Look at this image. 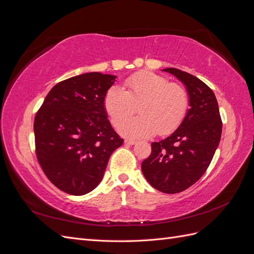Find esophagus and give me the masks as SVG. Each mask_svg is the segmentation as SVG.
I'll use <instances>...</instances> for the list:
<instances>
[{
  "mask_svg": "<svg viewBox=\"0 0 254 254\" xmlns=\"http://www.w3.org/2000/svg\"><path fill=\"white\" fill-rule=\"evenodd\" d=\"M125 144H128V145H134L135 144V141L134 140H125Z\"/></svg>",
  "mask_w": 254,
  "mask_h": 254,
  "instance_id": "1",
  "label": "esophagus"
}]
</instances>
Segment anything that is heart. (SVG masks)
<instances>
[{"instance_id": "1", "label": "heart", "mask_w": 254, "mask_h": 254, "mask_svg": "<svg viewBox=\"0 0 254 254\" xmlns=\"http://www.w3.org/2000/svg\"><path fill=\"white\" fill-rule=\"evenodd\" d=\"M124 88L112 86L107 90L104 108L112 125L118 127L121 124L120 133L130 139L149 137L157 132L170 134L188 113V92L178 83L168 82L164 76L140 72L127 78ZM136 105L139 106L140 117L127 121Z\"/></svg>"}]
</instances>
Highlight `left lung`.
Wrapping results in <instances>:
<instances>
[{"mask_svg": "<svg viewBox=\"0 0 254 254\" xmlns=\"http://www.w3.org/2000/svg\"><path fill=\"white\" fill-rule=\"evenodd\" d=\"M162 71L186 86L190 108L174 133L151 143L150 156L141 167L152 188L176 194L193 186L205 173L220 141L222 122L214 92L203 81L175 67Z\"/></svg>", "mask_w": 254, "mask_h": 254, "instance_id": "1", "label": "left lung"}]
</instances>
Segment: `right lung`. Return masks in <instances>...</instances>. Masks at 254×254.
<instances>
[{
    "label": "right lung",
    "mask_w": 254,
    "mask_h": 254,
    "mask_svg": "<svg viewBox=\"0 0 254 254\" xmlns=\"http://www.w3.org/2000/svg\"><path fill=\"white\" fill-rule=\"evenodd\" d=\"M115 78L91 72L60 81L35 117L38 162L54 186L70 195L94 190L111 153L124 142L104 108L105 94Z\"/></svg>",
    "instance_id": "right-lung-1"
}]
</instances>
